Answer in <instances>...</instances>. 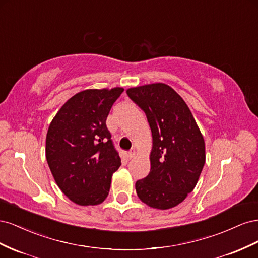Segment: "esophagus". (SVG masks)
Returning <instances> with one entry per match:
<instances>
[{
  "instance_id": "1",
  "label": "esophagus",
  "mask_w": 258,
  "mask_h": 258,
  "mask_svg": "<svg viewBox=\"0 0 258 258\" xmlns=\"http://www.w3.org/2000/svg\"><path fill=\"white\" fill-rule=\"evenodd\" d=\"M135 155H136V150H135V148H131V150L128 152V158L129 159L134 158Z\"/></svg>"
}]
</instances>
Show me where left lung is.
<instances>
[{"label": "left lung", "instance_id": "left-lung-1", "mask_svg": "<svg viewBox=\"0 0 258 258\" xmlns=\"http://www.w3.org/2000/svg\"><path fill=\"white\" fill-rule=\"evenodd\" d=\"M153 136L151 171L136 183L138 197L155 209L177 206L192 191L206 162L205 140L181 96L166 84L130 88Z\"/></svg>", "mask_w": 258, "mask_h": 258}]
</instances>
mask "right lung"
<instances>
[{
    "label": "right lung",
    "mask_w": 258,
    "mask_h": 258,
    "mask_svg": "<svg viewBox=\"0 0 258 258\" xmlns=\"http://www.w3.org/2000/svg\"><path fill=\"white\" fill-rule=\"evenodd\" d=\"M123 89L76 93L54 116L46 137V159L59 188L80 206L103 202L121 165L106 118Z\"/></svg>",
    "instance_id": "obj_1"
}]
</instances>
